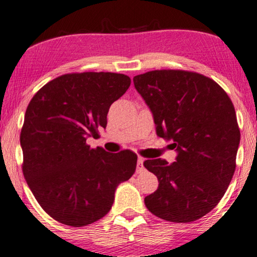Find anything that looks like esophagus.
<instances>
[{"label":"esophagus","mask_w":257,"mask_h":257,"mask_svg":"<svg viewBox=\"0 0 257 257\" xmlns=\"http://www.w3.org/2000/svg\"><path fill=\"white\" fill-rule=\"evenodd\" d=\"M143 163H144V159H143L142 157H138V161H137V166H138V170L141 171V170H143Z\"/></svg>","instance_id":"esophagus-1"}]
</instances>
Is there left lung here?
Wrapping results in <instances>:
<instances>
[{"label": "left lung", "instance_id": "obj_1", "mask_svg": "<svg viewBox=\"0 0 257 257\" xmlns=\"http://www.w3.org/2000/svg\"><path fill=\"white\" fill-rule=\"evenodd\" d=\"M133 82L157 136L177 151L172 164L144 162L159 183L145 197L146 208L165 221L194 222L218 204L234 176L241 138L234 105L217 82L198 73L151 71Z\"/></svg>", "mask_w": 257, "mask_h": 257}]
</instances>
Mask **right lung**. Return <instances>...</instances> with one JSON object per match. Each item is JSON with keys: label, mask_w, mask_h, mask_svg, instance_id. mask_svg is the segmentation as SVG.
<instances>
[{"label": "right lung", "mask_w": 257, "mask_h": 257, "mask_svg": "<svg viewBox=\"0 0 257 257\" xmlns=\"http://www.w3.org/2000/svg\"><path fill=\"white\" fill-rule=\"evenodd\" d=\"M131 79L109 72L72 73L46 84L29 102L20 136L23 175L47 214L84 226L111 210L118 185L136 171L130 150L91 149L87 138L106 128L107 113Z\"/></svg>", "instance_id": "1"}]
</instances>
